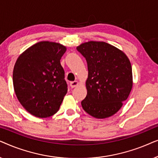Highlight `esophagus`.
Wrapping results in <instances>:
<instances>
[{"label": "esophagus", "instance_id": "1", "mask_svg": "<svg viewBox=\"0 0 158 158\" xmlns=\"http://www.w3.org/2000/svg\"><path fill=\"white\" fill-rule=\"evenodd\" d=\"M79 85V83L77 81H73V82H70V86L71 88H75V87H77V85Z\"/></svg>", "mask_w": 158, "mask_h": 158}]
</instances>
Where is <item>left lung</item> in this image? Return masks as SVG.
<instances>
[{
    "mask_svg": "<svg viewBox=\"0 0 158 158\" xmlns=\"http://www.w3.org/2000/svg\"><path fill=\"white\" fill-rule=\"evenodd\" d=\"M77 50L85 58L88 76L87 96L81 101L84 111L97 118L115 114L132 88V70L127 56L103 42H85Z\"/></svg>",
    "mask_w": 158,
    "mask_h": 158,
    "instance_id": "1",
    "label": "left lung"
}]
</instances>
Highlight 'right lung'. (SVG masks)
Masks as SVG:
<instances>
[{
    "label": "right lung",
    "mask_w": 158,
    "mask_h": 158,
    "mask_svg": "<svg viewBox=\"0 0 158 158\" xmlns=\"http://www.w3.org/2000/svg\"><path fill=\"white\" fill-rule=\"evenodd\" d=\"M66 47L43 41L32 45L17 59L13 83L17 98L34 116L46 118L57 113L68 92L60 60Z\"/></svg>",
    "instance_id": "right-lung-1"
}]
</instances>
